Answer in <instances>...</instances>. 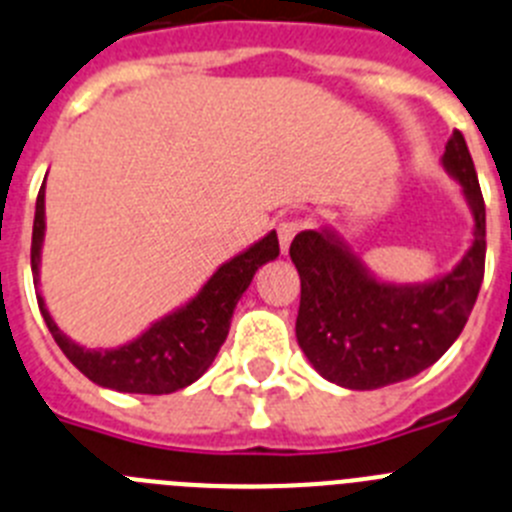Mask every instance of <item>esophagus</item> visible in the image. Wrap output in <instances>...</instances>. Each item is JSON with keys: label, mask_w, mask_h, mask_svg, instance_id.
<instances>
[{"label": "esophagus", "mask_w": 512, "mask_h": 512, "mask_svg": "<svg viewBox=\"0 0 512 512\" xmlns=\"http://www.w3.org/2000/svg\"><path fill=\"white\" fill-rule=\"evenodd\" d=\"M301 232V222H296V219H288V222H280L278 227V239H280V250H283V255L288 252L290 242H293V237Z\"/></svg>", "instance_id": "obj_1"}]
</instances>
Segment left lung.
<instances>
[{"label": "left lung", "instance_id": "left-lung-1", "mask_svg": "<svg viewBox=\"0 0 512 512\" xmlns=\"http://www.w3.org/2000/svg\"><path fill=\"white\" fill-rule=\"evenodd\" d=\"M441 165L472 211V245L449 273L426 283H390L372 273L331 227L306 229L290 245L301 275L296 339L324 380L375 390L431 367L457 342L485 278V201L462 132Z\"/></svg>", "mask_w": 512, "mask_h": 512}]
</instances>
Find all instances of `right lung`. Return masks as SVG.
I'll return each instance as SVG.
<instances>
[{
  "instance_id": "1",
  "label": "right lung",
  "mask_w": 512,
  "mask_h": 512,
  "mask_svg": "<svg viewBox=\"0 0 512 512\" xmlns=\"http://www.w3.org/2000/svg\"><path fill=\"white\" fill-rule=\"evenodd\" d=\"M45 242V183L35 204L32 222V280L38 293V306L55 344L71 359L76 370L84 372L91 382L117 393L163 395L188 388L199 380L214 362L216 352L224 344L232 324V313L239 298L250 288L252 278L265 262L280 255L278 234L267 232L255 245L222 262L216 273L201 285L193 298L173 308L147 326L132 342L119 347H84L63 334L61 326L50 316L45 298L40 293V257Z\"/></svg>"
}]
</instances>
